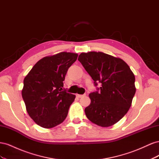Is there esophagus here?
Returning a JSON list of instances; mask_svg holds the SVG:
<instances>
[{
    "label": "esophagus",
    "instance_id": "obj_1",
    "mask_svg": "<svg viewBox=\"0 0 159 159\" xmlns=\"http://www.w3.org/2000/svg\"><path fill=\"white\" fill-rule=\"evenodd\" d=\"M84 96H85V94H83V95H80V94H78L77 95V97L80 98H83L84 97Z\"/></svg>",
    "mask_w": 159,
    "mask_h": 159
}]
</instances>
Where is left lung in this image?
Here are the masks:
<instances>
[{"instance_id":"obj_1","label":"left lung","mask_w":159,"mask_h":159,"mask_svg":"<svg viewBox=\"0 0 159 159\" xmlns=\"http://www.w3.org/2000/svg\"><path fill=\"white\" fill-rule=\"evenodd\" d=\"M78 60L94 81V85H101L89 93L91 103L85 109L86 116L99 126L113 125L131 105L136 91L133 73L123 60L103 52L81 53Z\"/></svg>"}]
</instances>
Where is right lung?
Returning a JSON list of instances; mask_svg holds the SVG:
<instances>
[{"label":"right lung","instance_id":"obj_1","mask_svg":"<svg viewBox=\"0 0 159 159\" xmlns=\"http://www.w3.org/2000/svg\"><path fill=\"white\" fill-rule=\"evenodd\" d=\"M78 54L60 52L43 57L24 80L22 95L26 111L36 124L52 128L63 122L75 96L64 89L65 76Z\"/></svg>","mask_w":159,"mask_h":159}]
</instances>
